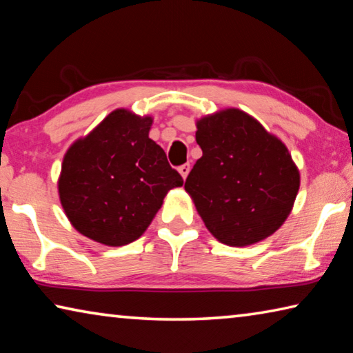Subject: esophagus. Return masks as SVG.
I'll return each instance as SVG.
<instances>
[{"mask_svg": "<svg viewBox=\"0 0 353 353\" xmlns=\"http://www.w3.org/2000/svg\"><path fill=\"white\" fill-rule=\"evenodd\" d=\"M179 172H181V176H182V179L185 181V179H187V176H188V172H190V165L185 163L182 166H179Z\"/></svg>", "mask_w": 353, "mask_h": 353, "instance_id": "esophagus-1", "label": "esophagus"}]
</instances>
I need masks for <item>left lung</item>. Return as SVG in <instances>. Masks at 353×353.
Segmentation results:
<instances>
[{"label": "left lung", "instance_id": "1", "mask_svg": "<svg viewBox=\"0 0 353 353\" xmlns=\"http://www.w3.org/2000/svg\"><path fill=\"white\" fill-rule=\"evenodd\" d=\"M202 157L185 191L219 243L244 248L271 236L290 216L301 174L285 143L235 107L196 121Z\"/></svg>", "mask_w": 353, "mask_h": 353}]
</instances>
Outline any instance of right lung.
I'll list each match as a JSON object with an SVG mask.
<instances>
[{"label": "right lung", "instance_id": "right-lung-1", "mask_svg": "<svg viewBox=\"0 0 353 353\" xmlns=\"http://www.w3.org/2000/svg\"><path fill=\"white\" fill-rule=\"evenodd\" d=\"M152 121L117 109L65 152L59 199L83 236L113 248L139 240L168 191L182 187L163 149L149 139Z\"/></svg>", "mask_w": 353, "mask_h": 353}]
</instances>
